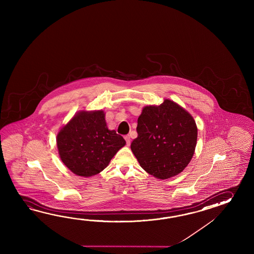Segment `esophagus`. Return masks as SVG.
<instances>
[{
  "label": "esophagus",
  "instance_id": "1",
  "mask_svg": "<svg viewBox=\"0 0 254 254\" xmlns=\"http://www.w3.org/2000/svg\"><path fill=\"white\" fill-rule=\"evenodd\" d=\"M125 140H126L127 145H129V144H130V136H129V135H125Z\"/></svg>",
  "mask_w": 254,
  "mask_h": 254
}]
</instances>
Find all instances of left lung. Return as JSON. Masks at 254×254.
I'll list each match as a JSON object with an SVG mask.
<instances>
[{
    "label": "left lung",
    "mask_w": 254,
    "mask_h": 254,
    "mask_svg": "<svg viewBox=\"0 0 254 254\" xmlns=\"http://www.w3.org/2000/svg\"><path fill=\"white\" fill-rule=\"evenodd\" d=\"M136 130L138 137L130 144L131 151L140 167L156 178L164 180L182 173L193 156L196 124L173 101L144 107Z\"/></svg>",
    "instance_id": "left-lung-1"
}]
</instances>
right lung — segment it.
Returning <instances> with one entry per match:
<instances>
[{
  "label": "right lung",
  "instance_id": "1",
  "mask_svg": "<svg viewBox=\"0 0 254 254\" xmlns=\"http://www.w3.org/2000/svg\"><path fill=\"white\" fill-rule=\"evenodd\" d=\"M125 143L123 136L107 128L103 111L76 114L57 135L62 161L83 177L102 172Z\"/></svg>",
  "mask_w": 254,
  "mask_h": 254
}]
</instances>
